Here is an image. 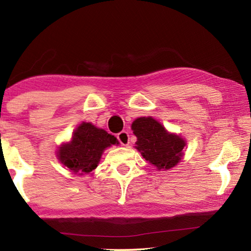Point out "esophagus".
I'll return each mask as SVG.
<instances>
[{"mask_svg":"<svg viewBox=\"0 0 251 251\" xmlns=\"http://www.w3.org/2000/svg\"><path fill=\"white\" fill-rule=\"evenodd\" d=\"M117 139L120 141L123 146H128L129 144V134L127 131H121L120 134L117 135Z\"/></svg>","mask_w":251,"mask_h":251,"instance_id":"obj_1","label":"esophagus"}]
</instances>
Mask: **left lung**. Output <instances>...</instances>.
Instances as JSON below:
<instances>
[{"instance_id":"left-lung-1","label":"left lung","mask_w":251,"mask_h":251,"mask_svg":"<svg viewBox=\"0 0 251 251\" xmlns=\"http://www.w3.org/2000/svg\"><path fill=\"white\" fill-rule=\"evenodd\" d=\"M134 135L137 137L136 150L147 161L160 171L175 167L182 158L185 139L171 134L154 118L139 117L131 124Z\"/></svg>"}]
</instances>
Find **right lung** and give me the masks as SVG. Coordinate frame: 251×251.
I'll list each match as a JSON object with an SVG mask.
<instances>
[{
  "label": "right lung",
  "mask_w": 251,
  "mask_h": 251,
  "mask_svg": "<svg viewBox=\"0 0 251 251\" xmlns=\"http://www.w3.org/2000/svg\"><path fill=\"white\" fill-rule=\"evenodd\" d=\"M116 144L115 136L84 122L75 129L71 142L58 148L57 158L72 173L84 175L97 167L105 148Z\"/></svg>",
  "instance_id": "obj_1"
}]
</instances>
